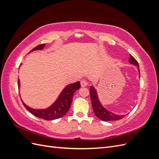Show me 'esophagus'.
<instances>
[{
    "mask_svg": "<svg viewBox=\"0 0 159 159\" xmlns=\"http://www.w3.org/2000/svg\"><path fill=\"white\" fill-rule=\"evenodd\" d=\"M80 83H81V87H83V88L86 87V86H87V85H88V82L85 80H81Z\"/></svg>",
    "mask_w": 159,
    "mask_h": 159,
    "instance_id": "obj_1",
    "label": "esophagus"
}]
</instances>
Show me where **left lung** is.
<instances>
[{
	"label": "left lung",
	"mask_w": 159,
	"mask_h": 159,
	"mask_svg": "<svg viewBox=\"0 0 159 159\" xmlns=\"http://www.w3.org/2000/svg\"><path fill=\"white\" fill-rule=\"evenodd\" d=\"M129 62L130 64L134 65L138 67L139 71V77L140 78V70H139V66L137 60L130 54V57L129 59ZM89 92H90V98L91 101V105L94 114L97 116L99 119L102 120L103 121H118L123 119L124 117L126 116V115H120L118 114H115L113 112L109 111L106 108L103 107L102 103H101L100 100L98 97V91L95 88L93 85H91L89 87Z\"/></svg>",
	"instance_id": "left-lung-1"
}]
</instances>
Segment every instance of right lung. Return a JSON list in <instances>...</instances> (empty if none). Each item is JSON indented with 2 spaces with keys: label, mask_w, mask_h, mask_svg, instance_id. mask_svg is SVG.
<instances>
[{
  "label": "right lung",
  "mask_w": 159,
  "mask_h": 159,
  "mask_svg": "<svg viewBox=\"0 0 159 159\" xmlns=\"http://www.w3.org/2000/svg\"><path fill=\"white\" fill-rule=\"evenodd\" d=\"M46 44L38 46L30 50L29 53L36 50H42L44 48ZM18 85L19 89H20V81L19 79L18 80ZM80 87V82L79 81L66 85L62 89L58 97L55 100V102L47 108L34 109L28 106L26 104L24 103L22 100V102L24 106L26 107L28 111L35 115L36 117L45 120H54L62 117L68 113L71 106L73 95L76 90L79 89Z\"/></svg>",
  "instance_id": "add662e5"
}]
</instances>
